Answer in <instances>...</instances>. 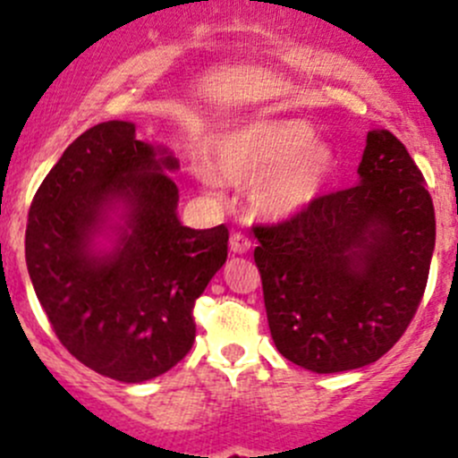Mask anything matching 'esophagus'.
<instances>
[{
	"instance_id": "obj_1",
	"label": "esophagus",
	"mask_w": 458,
	"mask_h": 458,
	"mask_svg": "<svg viewBox=\"0 0 458 458\" xmlns=\"http://www.w3.org/2000/svg\"><path fill=\"white\" fill-rule=\"evenodd\" d=\"M229 247H231V253L244 255L250 249V240L244 233H233L229 240Z\"/></svg>"
}]
</instances>
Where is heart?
Returning <instances> with one entry per match:
<instances>
[{
  "label": "heart",
  "mask_w": 458,
  "mask_h": 458,
  "mask_svg": "<svg viewBox=\"0 0 458 458\" xmlns=\"http://www.w3.org/2000/svg\"><path fill=\"white\" fill-rule=\"evenodd\" d=\"M338 172L336 152L317 131L294 117H264L216 140L209 161H199L196 179L209 190L225 183L249 185V205L258 216L286 223L308 214Z\"/></svg>",
  "instance_id": "obj_1"
}]
</instances>
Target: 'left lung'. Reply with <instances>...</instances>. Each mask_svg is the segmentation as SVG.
<instances>
[{"mask_svg": "<svg viewBox=\"0 0 458 458\" xmlns=\"http://www.w3.org/2000/svg\"><path fill=\"white\" fill-rule=\"evenodd\" d=\"M358 176L299 218L253 227L275 347L314 373L371 365L400 341L435 250L424 174L393 132L369 131Z\"/></svg>", "mask_w": 458, "mask_h": 458, "instance_id": "left-lung-1", "label": "left lung"}]
</instances>
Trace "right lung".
<instances>
[{
    "label": "right lung",
    "instance_id": "obj_1",
    "mask_svg": "<svg viewBox=\"0 0 458 458\" xmlns=\"http://www.w3.org/2000/svg\"><path fill=\"white\" fill-rule=\"evenodd\" d=\"M168 148L102 122L67 146L34 194L26 264L63 347L82 365L137 385L191 349L196 299L227 262L229 231L183 227ZM117 217V221H113ZM112 235V249L95 247Z\"/></svg>",
    "mask_w": 458,
    "mask_h": 458
}]
</instances>
